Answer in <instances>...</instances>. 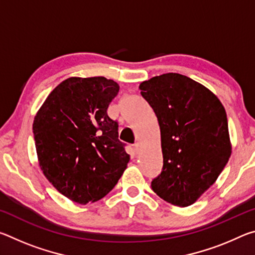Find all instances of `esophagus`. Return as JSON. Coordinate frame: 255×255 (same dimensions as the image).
Returning a JSON list of instances; mask_svg holds the SVG:
<instances>
[{
    "label": "esophagus",
    "mask_w": 255,
    "mask_h": 255,
    "mask_svg": "<svg viewBox=\"0 0 255 255\" xmlns=\"http://www.w3.org/2000/svg\"><path fill=\"white\" fill-rule=\"evenodd\" d=\"M133 152H135L136 154L139 152V144H138V143H136L135 145H133Z\"/></svg>",
    "instance_id": "obj_1"
}]
</instances>
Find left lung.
<instances>
[{"label": "left lung", "mask_w": 255, "mask_h": 255, "mask_svg": "<svg viewBox=\"0 0 255 255\" xmlns=\"http://www.w3.org/2000/svg\"><path fill=\"white\" fill-rule=\"evenodd\" d=\"M139 90L161 129L163 167L153 191L174 206L195 204L231 157L225 108L206 86L178 73L144 81Z\"/></svg>", "instance_id": "8db88e82"}]
</instances>
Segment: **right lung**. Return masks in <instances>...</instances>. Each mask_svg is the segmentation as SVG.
<instances>
[{"mask_svg":"<svg viewBox=\"0 0 255 255\" xmlns=\"http://www.w3.org/2000/svg\"><path fill=\"white\" fill-rule=\"evenodd\" d=\"M119 92L103 76L70 77L47 97L33 120L38 161L47 180L72 201L96 202L126 170L118 123L107 114Z\"/></svg>","mask_w":255,"mask_h":255,"instance_id":"right-lung-1","label":"right lung"}]
</instances>
